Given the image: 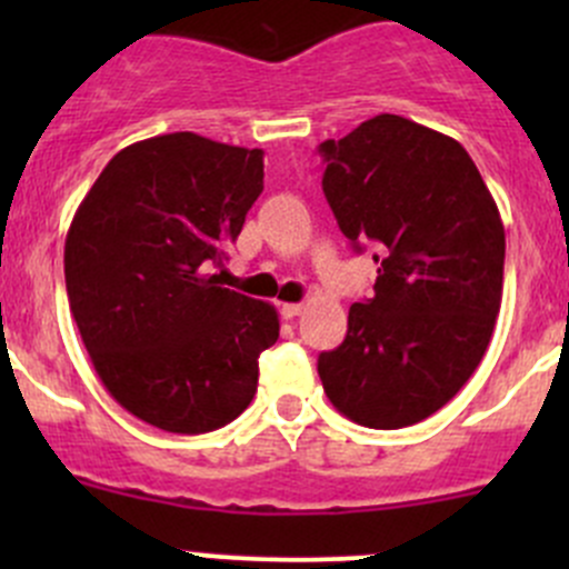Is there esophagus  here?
<instances>
[{
  "label": "esophagus",
  "mask_w": 569,
  "mask_h": 569,
  "mask_svg": "<svg viewBox=\"0 0 569 569\" xmlns=\"http://www.w3.org/2000/svg\"><path fill=\"white\" fill-rule=\"evenodd\" d=\"M302 311H306V306H302V302H283V306H280V313H283L286 319L302 317Z\"/></svg>",
  "instance_id": "obj_1"
}]
</instances>
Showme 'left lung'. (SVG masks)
Segmentation results:
<instances>
[{
    "label": "left lung",
    "mask_w": 569,
    "mask_h": 569,
    "mask_svg": "<svg viewBox=\"0 0 569 569\" xmlns=\"http://www.w3.org/2000/svg\"><path fill=\"white\" fill-rule=\"evenodd\" d=\"M321 189L343 237L375 248V297L319 355L327 399L360 427L438 412L490 347L503 295V222L468 151L401 114L319 146Z\"/></svg>",
    "instance_id": "left-lung-1"
}]
</instances>
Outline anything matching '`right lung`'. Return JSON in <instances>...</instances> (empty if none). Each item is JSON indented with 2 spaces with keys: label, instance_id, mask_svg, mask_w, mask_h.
<instances>
[{
  "label": "right lung",
  "instance_id": "right-lung-1",
  "mask_svg": "<svg viewBox=\"0 0 569 569\" xmlns=\"http://www.w3.org/2000/svg\"><path fill=\"white\" fill-rule=\"evenodd\" d=\"M263 189V151L192 131L109 159L66 237V289L96 375L151 427L200 435L248 410L274 306L206 274Z\"/></svg>",
  "mask_w": 569,
  "mask_h": 569
}]
</instances>
